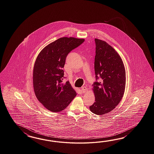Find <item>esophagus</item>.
I'll use <instances>...</instances> for the list:
<instances>
[{"label":"esophagus","instance_id":"1","mask_svg":"<svg viewBox=\"0 0 154 154\" xmlns=\"http://www.w3.org/2000/svg\"><path fill=\"white\" fill-rule=\"evenodd\" d=\"M87 88L86 87L83 86L81 88V91L82 93H85L87 91Z\"/></svg>","mask_w":154,"mask_h":154}]
</instances>
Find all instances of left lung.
I'll return each instance as SVG.
<instances>
[{
  "mask_svg": "<svg viewBox=\"0 0 154 154\" xmlns=\"http://www.w3.org/2000/svg\"><path fill=\"white\" fill-rule=\"evenodd\" d=\"M94 41L96 81L93 84V90L95 102L90 106V109L97 115H103L115 109L123 97L126 72L122 59L111 45L98 39Z\"/></svg>",
  "mask_w": 154,
  "mask_h": 154,
  "instance_id": "8db88e82",
  "label": "left lung"
}]
</instances>
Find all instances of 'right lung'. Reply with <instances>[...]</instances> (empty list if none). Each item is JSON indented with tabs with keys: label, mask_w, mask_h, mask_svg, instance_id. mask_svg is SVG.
Returning a JSON list of instances; mask_svg holds the SVG:
<instances>
[{
	"label": "right lung",
	"mask_w": 154,
	"mask_h": 154,
	"mask_svg": "<svg viewBox=\"0 0 154 154\" xmlns=\"http://www.w3.org/2000/svg\"><path fill=\"white\" fill-rule=\"evenodd\" d=\"M84 39L63 37L47 45L34 63L33 82L35 94L45 108L53 112L67 107L76 96L69 82H63L68 53L82 44Z\"/></svg>",
	"instance_id": "right-lung-1"
}]
</instances>
